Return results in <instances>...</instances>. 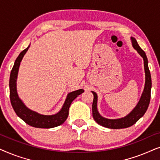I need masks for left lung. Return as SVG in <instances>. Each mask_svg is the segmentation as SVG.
<instances>
[{"mask_svg": "<svg viewBox=\"0 0 160 160\" xmlns=\"http://www.w3.org/2000/svg\"><path fill=\"white\" fill-rule=\"evenodd\" d=\"M131 41H132L133 48L136 50L138 53L143 59L146 78L145 86H144L141 97L140 98L136 106L133 108V110L130 113H128L126 117L115 119H107V118L102 117L100 114L98 110V95L95 92L92 91L94 95L92 102V117L98 124H99L102 127H105V128L110 129H123L133 125L144 115V113L147 110L148 105H149L151 89H152V78H151V73L148 66V59L146 58V53L144 52L143 50L138 44L136 39L133 38V37H131Z\"/></svg>", "mask_w": 160, "mask_h": 160, "instance_id": "8db88e82", "label": "left lung"}]
</instances>
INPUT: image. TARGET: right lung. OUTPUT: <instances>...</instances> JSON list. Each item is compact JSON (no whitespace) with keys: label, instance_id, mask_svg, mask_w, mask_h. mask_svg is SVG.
<instances>
[{"label":"right lung","instance_id":"add662e5","mask_svg":"<svg viewBox=\"0 0 160 160\" xmlns=\"http://www.w3.org/2000/svg\"><path fill=\"white\" fill-rule=\"evenodd\" d=\"M30 45L23 50L17 57L14 62L10 74L9 89H10V100L12 106L18 117L23 120L26 124L36 128H52L58 127L64 123L68 116L69 108L71 102L78 95L84 92V89H80L78 90L71 92L68 94L64 104L60 111L53 115L41 114L36 111L30 110L25 106V103L19 98L17 90V79L18 76L19 65L24 55L29 49Z\"/></svg>","mask_w":160,"mask_h":160}]
</instances>
